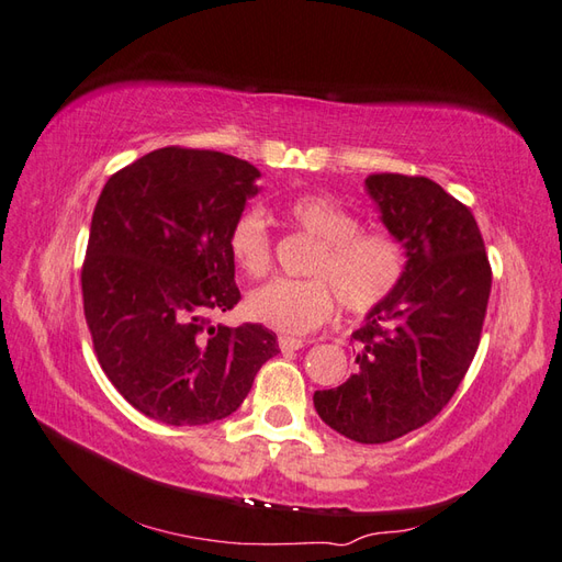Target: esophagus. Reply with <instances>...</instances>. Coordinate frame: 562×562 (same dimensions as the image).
Returning a JSON list of instances; mask_svg holds the SVG:
<instances>
[{
    "label": "esophagus",
    "mask_w": 562,
    "mask_h": 562,
    "mask_svg": "<svg viewBox=\"0 0 562 562\" xmlns=\"http://www.w3.org/2000/svg\"><path fill=\"white\" fill-rule=\"evenodd\" d=\"M278 345H280L282 352H288V350H300L302 345H304V340L302 338H292V336H280Z\"/></svg>",
    "instance_id": "34e87169"
}]
</instances>
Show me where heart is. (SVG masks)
I'll list each match as a JSON object with an SVG mask.
<instances>
[{"instance_id": "b5f03b06", "label": "heart", "mask_w": 562, "mask_h": 562, "mask_svg": "<svg viewBox=\"0 0 562 562\" xmlns=\"http://www.w3.org/2000/svg\"><path fill=\"white\" fill-rule=\"evenodd\" d=\"M284 217L316 246L306 260L304 280H274L250 292L248 316L290 336L324 326L340 304L350 314H369L401 288L405 254L396 236L364 232L360 217L338 200L308 193L284 205ZM226 248L246 278L260 280L272 270V236L260 210L234 220Z\"/></svg>"}]
</instances>
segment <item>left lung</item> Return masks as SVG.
<instances>
[{
  "instance_id": "8db88e82",
  "label": "left lung",
  "mask_w": 562,
  "mask_h": 562,
  "mask_svg": "<svg viewBox=\"0 0 562 562\" xmlns=\"http://www.w3.org/2000/svg\"><path fill=\"white\" fill-rule=\"evenodd\" d=\"M367 193L405 246V274L386 304L352 333L357 372L316 391L328 427L384 445L427 425L451 401L475 357L493 270L471 207L425 176L374 173Z\"/></svg>"
}]
</instances>
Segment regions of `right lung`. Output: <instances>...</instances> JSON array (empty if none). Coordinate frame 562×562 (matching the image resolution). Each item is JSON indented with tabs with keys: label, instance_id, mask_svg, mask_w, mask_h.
I'll use <instances>...</instances> for the list:
<instances>
[{
	"label": "right lung",
	"instance_id": "obj_1",
	"mask_svg": "<svg viewBox=\"0 0 562 562\" xmlns=\"http://www.w3.org/2000/svg\"><path fill=\"white\" fill-rule=\"evenodd\" d=\"M258 176L229 154L164 147L101 190L81 266L83 316L105 376L154 420H222L280 352L266 326L212 324L241 300L226 236Z\"/></svg>",
	"mask_w": 562,
	"mask_h": 562
}]
</instances>
